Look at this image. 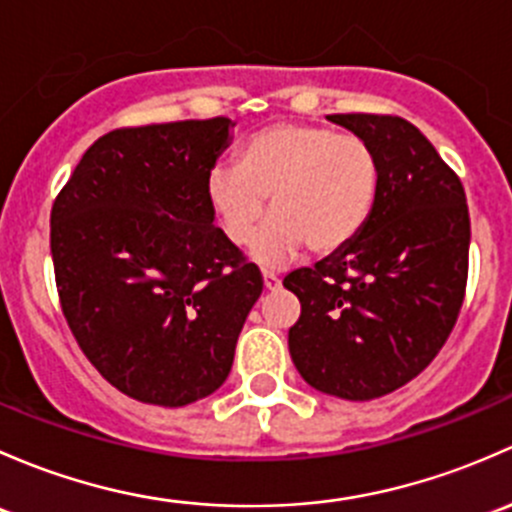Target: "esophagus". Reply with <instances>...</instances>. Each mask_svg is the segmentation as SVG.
I'll return each instance as SVG.
<instances>
[{
  "label": "esophagus",
  "instance_id": "esophagus-1",
  "mask_svg": "<svg viewBox=\"0 0 512 512\" xmlns=\"http://www.w3.org/2000/svg\"><path fill=\"white\" fill-rule=\"evenodd\" d=\"M263 288H266V291H276V288H281V278H278V273L263 271Z\"/></svg>",
  "mask_w": 512,
  "mask_h": 512
}]
</instances>
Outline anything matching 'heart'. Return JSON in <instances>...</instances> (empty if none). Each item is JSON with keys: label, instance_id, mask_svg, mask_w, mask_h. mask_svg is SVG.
Segmentation results:
<instances>
[{"label": "heart", "instance_id": "b5f03b06", "mask_svg": "<svg viewBox=\"0 0 512 512\" xmlns=\"http://www.w3.org/2000/svg\"><path fill=\"white\" fill-rule=\"evenodd\" d=\"M379 194L374 147L355 133L325 125L276 123L241 145L239 165L217 162L207 175V202L221 234L251 246L263 266H278L308 244L335 254L360 236Z\"/></svg>", "mask_w": 512, "mask_h": 512}]
</instances>
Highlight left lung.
Listing matches in <instances>:
<instances>
[{
    "label": "left lung",
    "mask_w": 512,
    "mask_h": 512,
    "mask_svg": "<svg viewBox=\"0 0 512 512\" xmlns=\"http://www.w3.org/2000/svg\"><path fill=\"white\" fill-rule=\"evenodd\" d=\"M328 120L374 147L379 194L352 244L283 278L300 300L288 350L313 389L367 402L407 384L444 347L466 293L471 219L461 179L412 123Z\"/></svg>",
    "instance_id": "left-lung-1"
}]
</instances>
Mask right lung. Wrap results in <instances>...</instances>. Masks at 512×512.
Listing matches in <instances>:
<instances>
[{
  "mask_svg": "<svg viewBox=\"0 0 512 512\" xmlns=\"http://www.w3.org/2000/svg\"><path fill=\"white\" fill-rule=\"evenodd\" d=\"M231 128L212 118L113 130L88 147L51 209L68 328L138 402L184 407L217 392L263 291L207 202Z\"/></svg>",
  "mask_w": 512,
  "mask_h": 512,
  "instance_id": "obj_1",
  "label": "right lung"
}]
</instances>
